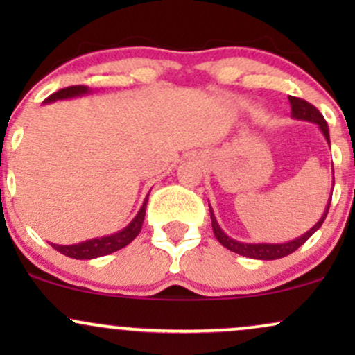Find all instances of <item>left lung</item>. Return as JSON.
I'll return each mask as SVG.
<instances>
[{"label": "left lung", "mask_w": 355, "mask_h": 355, "mask_svg": "<svg viewBox=\"0 0 355 355\" xmlns=\"http://www.w3.org/2000/svg\"><path fill=\"white\" fill-rule=\"evenodd\" d=\"M288 101H291L292 118H295V120H302V121H311V123L319 125L322 135L325 137V140H327L329 146H331V138H329L327 121L324 120V116H322V113L319 112V110L313 107V105L309 103V101H305L302 98H295V96H288ZM332 175H334V166H332ZM332 189H334V177H332ZM331 198H332V195H331ZM331 198H329L327 207H325L324 214H322V217L319 218V222H317L311 230L305 232L304 235H300V237H297L294 240H288V242H282V243H247V242H239V240L229 237V235H227L225 232L220 229L217 218H215V215H214V210H211V207H210V203H209V207H210V218H211V229H214V234H215V237H217L218 242L222 243V245L225 247V248H229V250L235 252V254L248 257V259H259V260L282 259V257H287V255H291L292 252H295L300 245H304V243L307 242V240L311 239L312 235L320 229V225H322V223H324V220H325V217H327V214H329V207H331Z\"/></svg>", "instance_id": "1"}]
</instances>
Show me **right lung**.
Listing matches in <instances>:
<instances>
[{
    "label": "right lung",
    "mask_w": 355,
    "mask_h": 355,
    "mask_svg": "<svg viewBox=\"0 0 355 355\" xmlns=\"http://www.w3.org/2000/svg\"><path fill=\"white\" fill-rule=\"evenodd\" d=\"M87 93H89L88 87L76 85V87H68V88L60 89V92L53 93V95H50L46 100H44V103H51V101H56V100L76 98V96L87 95ZM146 202H148V197L145 198L144 203H141L140 210H138L135 218H133L123 230L116 232V234L105 235V237H98V239H89V240H85V242L73 243V245H58V243H51V247L56 248L60 254L71 257V259H78V260H89V259H96V257L113 254V252L120 250V248L128 245V243L132 242L138 234H140L141 225H144V220H145Z\"/></svg>",
    "instance_id": "obj_1"
}]
</instances>
